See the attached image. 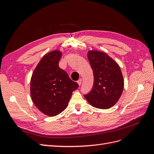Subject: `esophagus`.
<instances>
[{
  "label": "esophagus",
  "instance_id": "esophagus-1",
  "mask_svg": "<svg viewBox=\"0 0 154 154\" xmlns=\"http://www.w3.org/2000/svg\"><path fill=\"white\" fill-rule=\"evenodd\" d=\"M82 78H80L79 79V80H78V85H81V84H82Z\"/></svg>",
  "mask_w": 154,
  "mask_h": 154
}]
</instances>
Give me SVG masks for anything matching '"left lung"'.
<instances>
[{
  "instance_id": "left-lung-1",
  "label": "left lung",
  "mask_w": 154,
  "mask_h": 154,
  "mask_svg": "<svg viewBox=\"0 0 154 154\" xmlns=\"http://www.w3.org/2000/svg\"><path fill=\"white\" fill-rule=\"evenodd\" d=\"M87 56L94 74V83L91 91L84 96L96 108L109 109L117 103L123 91L120 67L105 53L90 51Z\"/></svg>"
}]
</instances>
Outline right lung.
Returning <instances> with one entry per match:
<instances>
[{
	"mask_svg": "<svg viewBox=\"0 0 154 154\" xmlns=\"http://www.w3.org/2000/svg\"><path fill=\"white\" fill-rule=\"evenodd\" d=\"M59 51H52L41 59L32 74L31 96L42 112L55 116L67 108L72 91L78 87L68 74L60 68Z\"/></svg>",
	"mask_w": 154,
	"mask_h": 154,
	"instance_id": "add662e5",
	"label": "right lung"
}]
</instances>
